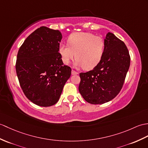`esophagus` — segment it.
Masks as SVG:
<instances>
[{
  "label": "esophagus",
  "instance_id": "obj_1",
  "mask_svg": "<svg viewBox=\"0 0 148 148\" xmlns=\"http://www.w3.org/2000/svg\"><path fill=\"white\" fill-rule=\"evenodd\" d=\"M79 74V73L78 72H77V71H75L74 70H72V74L73 75H75V74Z\"/></svg>",
  "mask_w": 148,
  "mask_h": 148
}]
</instances>
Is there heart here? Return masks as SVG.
Returning a JSON list of instances; mask_svg holds the SVG:
<instances>
[{
  "instance_id": "b5f03b06",
  "label": "heart",
  "mask_w": 148,
  "mask_h": 148,
  "mask_svg": "<svg viewBox=\"0 0 148 148\" xmlns=\"http://www.w3.org/2000/svg\"><path fill=\"white\" fill-rule=\"evenodd\" d=\"M68 45L60 44L58 51L65 64H69L75 57L74 64L84 69H93L103 56L105 42L102 37L88 32H77L69 35Z\"/></svg>"
}]
</instances>
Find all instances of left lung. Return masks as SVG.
<instances>
[{
	"mask_svg": "<svg viewBox=\"0 0 148 148\" xmlns=\"http://www.w3.org/2000/svg\"><path fill=\"white\" fill-rule=\"evenodd\" d=\"M105 42L99 63L92 70L79 74V91L91 104H103L114 98L122 88L130 66L129 50L122 40L109 32Z\"/></svg>",
	"mask_w": 148,
	"mask_h": 148,
	"instance_id": "8db88e82",
	"label": "left lung"
}]
</instances>
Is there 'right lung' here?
Returning a JSON list of instances; mask_svg holds the SVG:
<instances>
[{"label":"right lung","mask_w":148,"mask_h":148,"mask_svg":"<svg viewBox=\"0 0 148 148\" xmlns=\"http://www.w3.org/2000/svg\"><path fill=\"white\" fill-rule=\"evenodd\" d=\"M61 33L42 26L27 37L19 48L16 70L27 98L40 106L58 101L71 68L64 66L58 52Z\"/></svg>","instance_id":"1"}]
</instances>
